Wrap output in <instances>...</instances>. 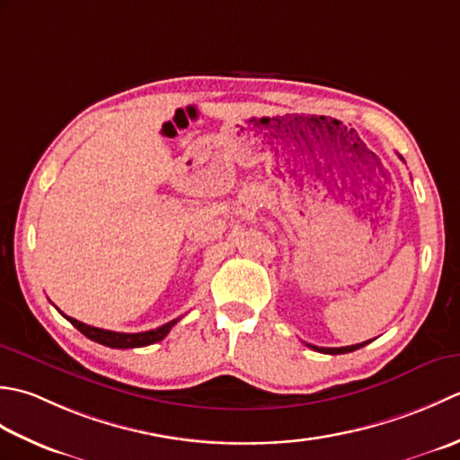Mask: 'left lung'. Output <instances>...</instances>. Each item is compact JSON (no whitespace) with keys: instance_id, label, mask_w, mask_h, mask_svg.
Listing matches in <instances>:
<instances>
[{"instance_id":"left-lung-1","label":"left lung","mask_w":460,"mask_h":460,"mask_svg":"<svg viewBox=\"0 0 460 460\" xmlns=\"http://www.w3.org/2000/svg\"><path fill=\"white\" fill-rule=\"evenodd\" d=\"M369 341H371V340H369ZM369 341H363V343H358V345H348V348H317V345H312V343H307V348H312V349H315V351H320V353L340 355V353H349V351H355V349H359V348H363V345H367Z\"/></svg>"}]
</instances>
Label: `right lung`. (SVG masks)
I'll return each mask as SVG.
<instances>
[{
  "label": "right lung",
  "mask_w": 460,
  "mask_h": 460,
  "mask_svg": "<svg viewBox=\"0 0 460 460\" xmlns=\"http://www.w3.org/2000/svg\"><path fill=\"white\" fill-rule=\"evenodd\" d=\"M63 314V312H61ZM67 320L77 327V330L89 337V340L97 341L101 345H107V348H117V349H128V348H145V345H151V343H156V341H163L164 337L168 335V332L172 330V325H176V322L181 320H172L168 322L161 327H156V330H148V332H140V333H120V332H109V330H101V327H93V325H87L83 322H77L73 320V317L65 315Z\"/></svg>",
  "instance_id": "1"
}]
</instances>
